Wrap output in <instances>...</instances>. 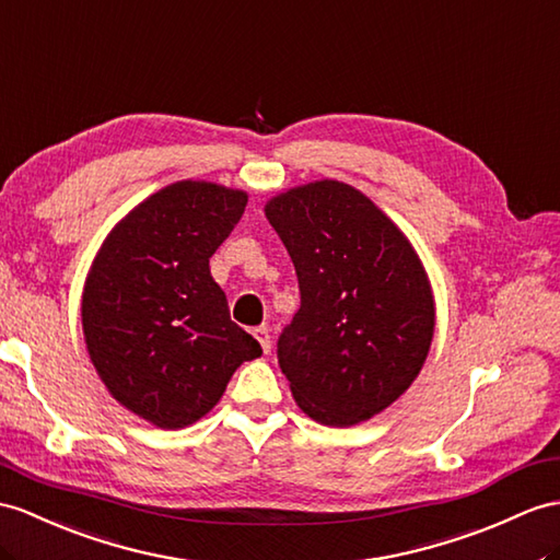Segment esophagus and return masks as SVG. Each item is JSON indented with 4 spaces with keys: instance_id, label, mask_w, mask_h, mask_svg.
I'll list each match as a JSON object with an SVG mask.
<instances>
[{
    "instance_id": "34e87169",
    "label": "esophagus",
    "mask_w": 560,
    "mask_h": 560,
    "mask_svg": "<svg viewBox=\"0 0 560 560\" xmlns=\"http://www.w3.org/2000/svg\"><path fill=\"white\" fill-rule=\"evenodd\" d=\"M254 337L258 339V345H261V349H264V353H268L270 351V347H272V342H270V330L266 325H261V327H254Z\"/></svg>"
}]
</instances>
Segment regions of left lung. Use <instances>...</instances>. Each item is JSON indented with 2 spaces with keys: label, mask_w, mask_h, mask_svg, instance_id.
<instances>
[{
  "label": "left lung",
  "mask_w": 560,
  "mask_h": 560,
  "mask_svg": "<svg viewBox=\"0 0 560 560\" xmlns=\"http://www.w3.org/2000/svg\"><path fill=\"white\" fill-rule=\"evenodd\" d=\"M266 215L302 294L278 339L294 401L335 428L385 411L418 377L434 332L432 290L411 242L339 180L278 195Z\"/></svg>",
  "instance_id": "8db88e82"
}]
</instances>
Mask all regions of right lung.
<instances>
[{"instance_id":"right-lung-1","label":"right lung","mask_w":560,"mask_h":560,"mask_svg":"<svg viewBox=\"0 0 560 560\" xmlns=\"http://www.w3.org/2000/svg\"><path fill=\"white\" fill-rule=\"evenodd\" d=\"M247 195L183 180L112 230L83 292L90 359L114 399L156 428L192 425L261 345L230 320L209 258L233 233Z\"/></svg>"}]
</instances>
